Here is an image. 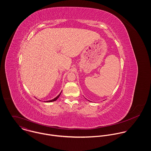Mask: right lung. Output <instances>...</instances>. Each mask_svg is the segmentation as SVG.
Segmentation results:
<instances>
[{"instance_id": "1", "label": "right lung", "mask_w": 151, "mask_h": 151, "mask_svg": "<svg viewBox=\"0 0 151 151\" xmlns=\"http://www.w3.org/2000/svg\"><path fill=\"white\" fill-rule=\"evenodd\" d=\"M60 94H59V95L58 96H56V97L55 99H52V100H50V101H47V102H53V101H56V100L58 99V98L59 97V96L60 95Z\"/></svg>"}]
</instances>
